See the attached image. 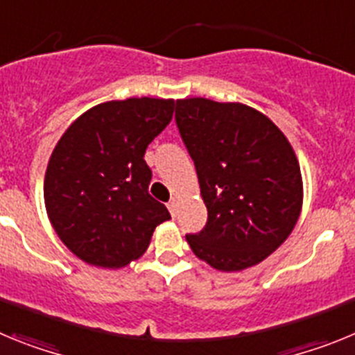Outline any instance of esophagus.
Here are the masks:
<instances>
[{"label":"esophagus","instance_id":"obj_1","mask_svg":"<svg viewBox=\"0 0 355 355\" xmlns=\"http://www.w3.org/2000/svg\"><path fill=\"white\" fill-rule=\"evenodd\" d=\"M178 206H180V200H178V199H172L171 202H168V209H171L172 216L178 215Z\"/></svg>","mask_w":355,"mask_h":355}]
</instances>
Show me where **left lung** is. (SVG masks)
<instances>
[{"instance_id": "8db88e82", "label": "left lung", "mask_w": 355, "mask_h": 355, "mask_svg": "<svg viewBox=\"0 0 355 355\" xmlns=\"http://www.w3.org/2000/svg\"><path fill=\"white\" fill-rule=\"evenodd\" d=\"M175 105L208 208L205 229L187 234L188 245L220 272L258 265L300 216L304 188L293 147L265 114L241 103L190 97Z\"/></svg>"}]
</instances>
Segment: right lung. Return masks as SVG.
<instances>
[{"instance_id":"add662e5","label":"right lung","mask_w":355,"mask_h":355,"mask_svg":"<svg viewBox=\"0 0 355 355\" xmlns=\"http://www.w3.org/2000/svg\"><path fill=\"white\" fill-rule=\"evenodd\" d=\"M174 114V99L128 97L92 106L55 146L44 202L58 238L81 261L121 268L147 250L171 218L149 196L144 155Z\"/></svg>"}]
</instances>
